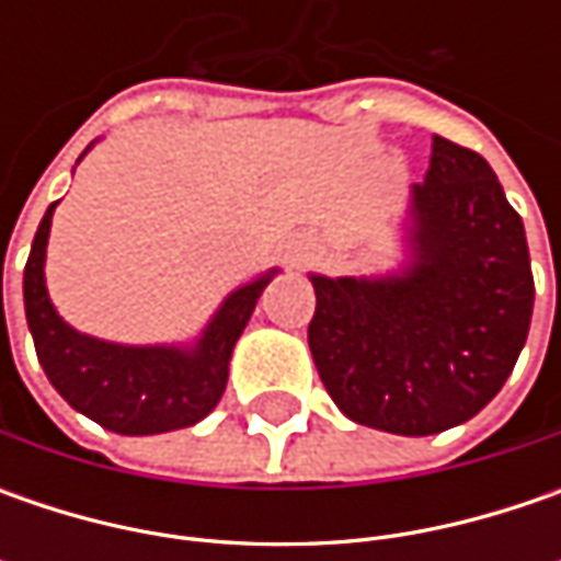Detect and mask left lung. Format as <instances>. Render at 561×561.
<instances>
[{
  "label": "left lung",
  "mask_w": 561,
  "mask_h": 561,
  "mask_svg": "<svg viewBox=\"0 0 561 561\" xmlns=\"http://www.w3.org/2000/svg\"><path fill=\"white\" fill-rule=\"evenodd\" d=\"M399 277H312L309 350L346 419L427 437L474 419L528 340L534 274L518 211L474 149L434 137Z\"/></svg>",
  "instance_id": "left-lung-1"
}]
</instances>
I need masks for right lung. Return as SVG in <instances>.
Listing matches in <instances>:
<instances>
[{
  "label": "right lung",
  "mask_w": 561,
  "mask_h": 561,
  "mask_svg": "<svg viewBox=\"0 0 561 561\" xmlns=\"http://www.w3.org/2000/svg\"><path fill=\"white\" fill-rule=\"evenodd\" d=\"M55 203L46 208L24 265V312L43 371L68 405L105 431L140 437L190 427L205 419L227 387V362L243 334L255 299L271 277L230 293L193 353L162 346H115L77 334L55 314L43 259Z\"/></svg>",
  "instance_id": "1"
}]
</instances>
